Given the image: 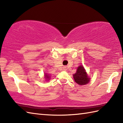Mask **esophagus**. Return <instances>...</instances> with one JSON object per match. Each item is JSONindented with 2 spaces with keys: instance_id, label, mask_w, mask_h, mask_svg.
Here are the masks:
<instances>
[{
  "instance_id": "1",
  "label": "esophagus",
  "mask_w": 123,
  "mask_h": 123,
  "mask_svg": "<svg viewBox=\"0 0 123 123\" xmlns=\"http://www.w3.org/2000/svg\"><path fill=\"white\" fill-rule=\"evenodd\" d=\"M63 70H66V68H64L63 69Z\"/></svg>"
}]
</instances>
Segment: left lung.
<instances>
[{
	"label": "left lung",
	"instance_id": "obj_1",
	"mask_svg": "<svg viewBox=\"0 0 123 123\" xmlns=\"http://www.w3.org/2000/svg\"><path fill=\"white\" fill-rule=\"evenodd\" d=\"M73 77L75 82L80 85H84L88 84L91 79L82 65L78 67L76 73L73 75Z\"/></svg>",
	"mask_w": 123,
	"mask_h": 123
}]
</instances>
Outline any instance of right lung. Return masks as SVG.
I'll return each instance as SVG.
<instances>
[{
  "label": "right lung",
  "instance_id": "1",
  "mask_svg": "<svg viewBox=\"0 0 123 123\" xmlns=\"http://www.w3.org/2000/svg\"><path fill=\"white\" fill-rule=\"evenodd\" d=\"M45 78H46V80H50V75H48V74L45 73Z\"/></svg>",
  "mask_w": 123,
  "mask_h": 123
}]
</instances>
